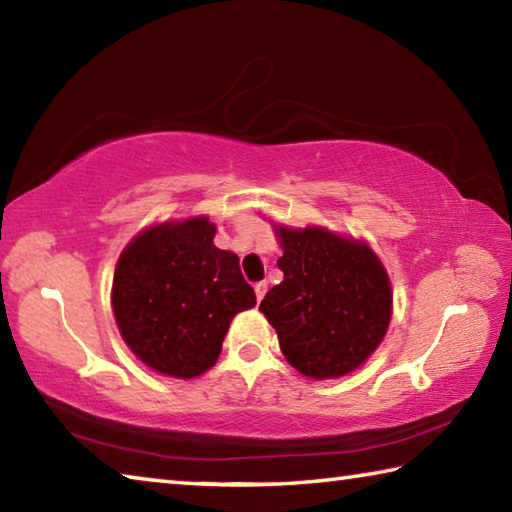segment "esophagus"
Segmentation results:
<instances>
[{
  "mask_svg": "<svg viewBox=\"0 0 512 512\" xmlns=\"http://www.w3.org/2000/svg\"><path fill=\"white\" fill-rule=\"evenodd\" d=\"M255 296H257V300H262L266 296V282H257L255 284Z\"/></svg>",
  "mask_w": 512,
  "mask_h": 512,
  "instance_id": "1",
  "label": "esophagus"
}]
</instances>
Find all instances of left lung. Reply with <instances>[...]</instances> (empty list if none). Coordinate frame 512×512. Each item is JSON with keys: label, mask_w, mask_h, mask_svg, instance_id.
Instances as JSON below:
<instances>
[{"label": "left lung", "mask_w": 512, "mask_h": 512, "mask_svg": "<svg viewBox=\"0 0 512 512\" xmlns=\"http://www.w3.org/2000/svg\"><path fill=\"white\" fill-rule=\"evenodd\" d=\"M284 280L259 311L300 375L336 379L361 368L393 316L391 280L366 241L307 225H273Z\"/></svg>", "instance_id": "obj_1"}]
</instances>
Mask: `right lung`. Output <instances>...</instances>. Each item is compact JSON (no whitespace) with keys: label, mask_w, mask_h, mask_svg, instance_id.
I'll list each match as a JSON object with an SVG mask.
<instances>
[{"label":"right lung","mask_w":512,"mask_h":512,"mask_svg":"<svg viewBox=\"0 0 512 512\" xmlns=\"http://www.w3.org/2000/svg\"><path fill=\"white\" fill-rule=\"evenodd\" d=\"M207 216L164 221L121 250L112 277V314L121 339L146 368L194 379L221 354L239 311L255 307L239 257L214 246Z\"/></svg>","instance_id":"obj_1"}]
</instances>
